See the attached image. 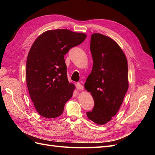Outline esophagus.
I'll return each mask as SVG.
<instances>
[{"label": "esophagus", "instance_id": "1", "mask_svg": "<svg viewBox=\"0 0 155 155\" xmlns=\"http://www.w3.org/2000/svg\"><path fill=\"white\" fill-rule=\"evenodd\" d=\"M76 88L78 89V90H83V85H81V83H76Z\"/></svg>", "mask_w": 155, "mask_h": 155}]
</instances>
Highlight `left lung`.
I'll return each mask as SVG.
<instances>
[{"label": "left lung", "instance_id": "left-lung-1", "mask_svg": "<svg viewBox=\"0 0 155 155\" xmlns=\"http://www.w3.org/2000/svg\"><path fill=\"white\" fill-rule=\"evenodd\" d=\"M93 67L85 83L94 101L89 120L98 125L111 120L122 104L128 90L127 60L120 46L110 37L93 34L91 39Z\"/></svg>", "mask_w": 155, "mask_h": 155}]
</instances>
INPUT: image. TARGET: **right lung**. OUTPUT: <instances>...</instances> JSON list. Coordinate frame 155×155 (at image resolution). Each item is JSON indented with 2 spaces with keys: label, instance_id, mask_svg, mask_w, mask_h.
I'll list each match as a JSON object with an SVG mask.
<instances>
[{
  "label": "right lung",
  "instance_id": "1",
  "mask_svg": "<svg viewBox=\"0 0 155 155\" xmlns=\"http://www.w3.org/2000/svg\"><path fill=\"white\" fill-rule=\"evenodd\" d=\"M87 35L66 29L50 30L33 43L26 61V78L31 101L46 118L61 115L76 88L67 78L64 55L82 43Z\"/></svg>",
  "mask_w": 155,
  "mask_h": 155
}]
</instances>
